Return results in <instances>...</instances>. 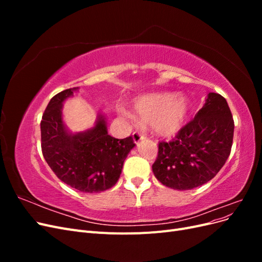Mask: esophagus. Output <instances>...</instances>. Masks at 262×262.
Returning <instances> with one entry per match:
<instances>
[{
	"instance_id": "obj_1",
	"label": "esophagus",
	"mask_w": 262,
	"mask_h": 262,
	"mask_svg": "<svg viewBox=\"0 0 262 262\" xmlns=\"http://www.w3.org/2000/svg\"><path fill=\"white\" fill-rule=\"evenodd\" d=\"M132 138H133V142L136 144H139L141 141H143L144 140V136L142 133H140V132H134L133 134H132Z\"/></svg>"
}]
</instances>
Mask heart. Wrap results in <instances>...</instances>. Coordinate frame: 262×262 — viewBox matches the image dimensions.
Masks as SVG:
<instances>
[{
    "mask_svg": "<svg viewBox=\"0 0 262 262\" xmlns=\"http://www.w3.org/2000/svg\"><path fill=\"white\" fill-rule=\"evenodd\" d=\"M191 100L184 93L156 92L142 95L132 102L138 121L149 124L155 134L163 138L175 137L184 129L191 114ZM120 113L124 115L123 110Z\"/></svg>",
    "mask_w": 262,
    "mask_h": 262,
    "instance_id": "obj_1",
    "label": "heart"
}]
</instances>
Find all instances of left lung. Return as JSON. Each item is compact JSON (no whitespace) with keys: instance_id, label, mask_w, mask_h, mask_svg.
<instances>
[{"instance_id":"1","label":"left lung","mask_w":262,"mask_h":262,"mask_svg":"<svg viewBox=\"0 0 262 262\" xmlns=\"http://www.w3.org/2000/svg\"><path fill=\"white\" fill-rule=\"evenodd\" d=\"M234 120L226 99L209 93L194 119L173 141L158 144L152 166L155 177L166 187L190 190L207 184L223 167L231 153Z\"/></svg>"}]
</instances>
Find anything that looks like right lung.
I'll use <instances>...</instances> for the list:
<instances>
[{"instance_id":"obj_1","label":"right lung","mask_w":262,"mask_h":262,"mask_svg":"<svg viewBox=\"0 0 262 262\" xmlns=\"http://www.w3.org/2000/svg\"><path fill=\"white\" fill-rule=\"evenodd\" d=\"M78 87L51 98L40 123L41 148L46 162L57 177L86 193L105 191L116 185L123 163L136 146L132 137L115 139L108 134L107 118L98 113L92 128L72 132L63 121V104Z\"/></svg>"}]
</instances>
